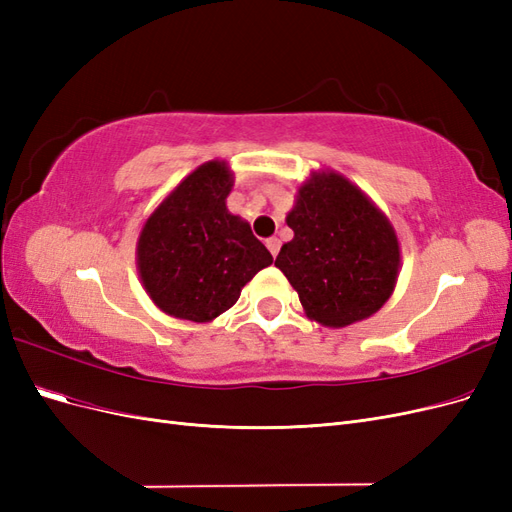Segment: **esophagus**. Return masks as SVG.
<instances>
[{
  "label": "esophagus",
  "mask_w": 512,
  "mask_h": 512,
  "mask_svg": "<svg viewBox=\"0 0 512 512\" xmlns=\"http://www.w3.org/2000/svg\"><path fill=\"white\" fill-rule=\"evenodd\" d=\"M280 239H275V237H271V239H267V247H269V252H271V256L275 258L277 256V252H280Z\"/></svg>",
  "instance_id": "1"
}]
</instances>
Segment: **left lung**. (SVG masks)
<instances>
[{"label": "left lung", "instance_id": "obj_1", "mask_svg": "<svg viewBox=\"0 0 512 512\" xmlns=\"http://www.w3.org/2000/svg\"><path fill=\"white\" fill-rule=\"evenodd\" d=\"M294 230L275 258L303 312L344 329L374 316L397 286L401 250L391 220L359 185L331 168L312 170L286 215Z\"/></svg>", "mask_w": 512, "mask_h": 512}]
</instances>
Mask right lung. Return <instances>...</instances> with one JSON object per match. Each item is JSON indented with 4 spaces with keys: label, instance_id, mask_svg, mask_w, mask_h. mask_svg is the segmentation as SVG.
<instances>
[{
    "label": "right lung",
    "instance_id": "obj_1",
    "mask_svg": "<svg viewBox=\"0 0 512 512\" xmlns=\"http://www.w3.org/2000/svg\"><path fill=\"white\" fill-rule=\"evenodd\" d=\"M232 185L235 173L228 162L209 160L181 179L145 220L136 241V269L164 314L211 322L273 262L250 224L228 211Z\"/></svg>",
    "mask_w": 512,
    "mask_h": 512
}]
</instances>
